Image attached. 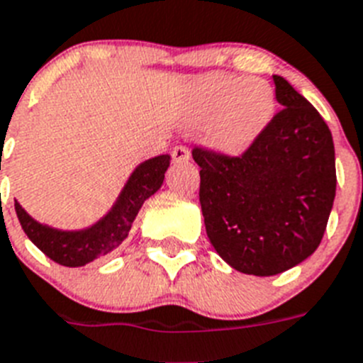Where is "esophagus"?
<instances>
[{"label": "esophagus", "mask_w": 363, "mask_h": 363, "mask_svg": "<svg viewBox=\"0 0 363 363\" xmlns=\"http://www.w3.org/2000/svg\"><path fill=\"white\" fill-rule=\"evenodd\" d=\"M173 162H188L190 160V151L184 145H175L172 151Z\"/></svg>", "instance_id": "obj_1"}]
</instances>
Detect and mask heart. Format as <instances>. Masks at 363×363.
Wrapping results in <instances>:
<instances>
[{
    "label": "heart",
    "mask_w": 363,
    "mask_h": 363,
    "mask_svg": "<svg viewBox=\"0 0 363 363\" xmlns=\"http://www.w3.org/2000/svg\"><path fill=\"white\" fill-rule=\"evenodd\" d=\"M275 114V90L260 77L214 75L197 90L194 116L206 125V142L221 153H242Z\"/></svg>",
    "instance_id": "heart-1"
}]
</instances>
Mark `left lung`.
Instances as JSON below:
<instances>
[{
	"label": "left lung",
	"instance_id": "1",
	"mask_svg": "<svg viewBox=\"0 0 363 363\" xmlns=\"http://www.w3.org/2000/svg\"><path fill=\"white\" fill-rule=\"evenodd\" d=\"M273 81L282 108L245 153L191 151L210 243L228 266L257 277L306 260L321 243L336 197L328 125L284 77Z\"/></svg>",
	"mask_w": 363,
	"mask_h": 363
}]
</instances>
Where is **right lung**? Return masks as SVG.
Wrapping results in <instances>:
<instances>
[{"label": "right lung", "instance_id": "right-lung-1", "mask_svg": "<svg viewBox=\"0 0 363 363\" xmlns=\"http://www.w3.org/2000/svg\"><path fill=\"white\" fill-rule=\"evenodd\" d=\"M169 160V155H160L138 164L125 182L112 208L99 221L81 230H60L40 223L27 214L26 208H21L20 203L14 199L21 228L45 257H50L60 266H86L88 262L114 251L127 238L138 210L162 186Z\"/></svg>", "mask_w": 363, "mask_h": 363}]
</instances>
